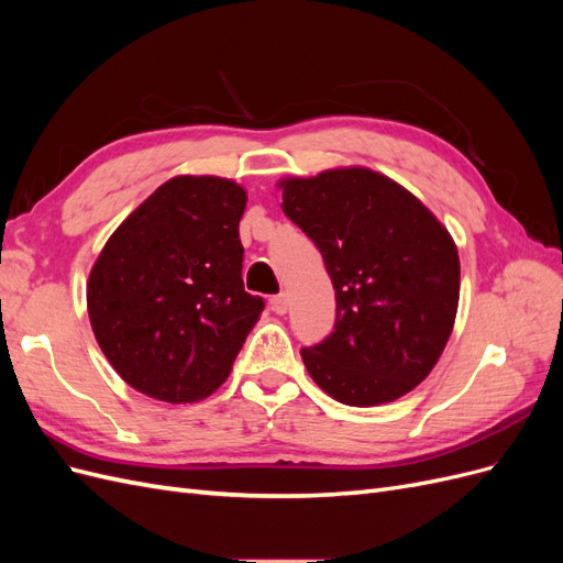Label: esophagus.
Instances as JSON below:
<instances>
[{
  "label": "esophagus",
  "mask_w": 563,
  "mask_h": 563,
  "mask_svg": "<svg viewBox=\"0 0 563 563\" xmlns=\"http://www.w3.org/2000/svg\"><path fill=\"white\" fill-rule=\"evenodd\" d=\"M272 310H275L277 314H286L288 312V298H286V294H279V296L272 298Z\"/></svg>",
  "instance_id": "obj_1"
}]
</instances>
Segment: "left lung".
<instances>
[{"label": "left lung", "mask_w": 563, "mask_h": 563, "mask_svg": "<svg viewBox=\"0 0 563 563\" xmlns=\"http://www.w3.org/2000/svg\"><path fill=\"white\" fill-rule=\"evenodd\" d=\"M284 213L310 236L335 288L333 331L300 356L347 406L395 401L428 378L453 331L460 261L449 230L368 168L288 178Z\"/></svg>", "instance_id": "1"}]
</instances>
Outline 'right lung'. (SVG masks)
I'll return each mask as SVG.
<instances>
[{"label": "right lung", "mask_w": 563, "mask_h": 563, "mask_svg": "<svg viewBox=\"0 0 563 563\" xmlns=\"http://www.w3.org/2000/svg\"><path fill=\"white\" fill-rule=\"evenodd\" d=\"M246 192L216 176L157 187L100 251L87 302L100 350L131 387L190 404L223 385L265 300L244 291Z\"/></svg>", "instance_id": "obj_1"}]
</instances>
